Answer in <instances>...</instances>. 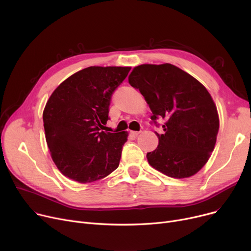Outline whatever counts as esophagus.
<instances>
[{"label":"esophagus","instance_id":"34e87169","mask_svg":"<svg viewBox=\"0 0 251 251\" xmlns=\"http://www.w3.org/2000/svg\"><path fill=\"white\" fill-rule=\"evenodd\" d=\"M139 134H140V131H131V135L134 136V137L138 136Z\"/></svg>","mask_w":251,"mask_h":251}]
</instances>
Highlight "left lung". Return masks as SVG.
<instances>
[{
	"label": "left lung",
	"mask_w": 251,
	"mask_h": 251,
	"mask_svg": "<svg viewBox=\"0 0 251 251\" xmlns=\"http://www.w3.org/2000/svg\"><path fill=\"white\" fill-rule=\"evenodd\" d=\"M139 89L157 118L166 120L159 146L147 157L159 172L172 178H188L208 161L215 149L220 121L216 104L206 88L172 64H143L128 77Z\"/></svg>",
	"instance_id": "obj_1"
}]
</instances>
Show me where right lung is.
Listing matches in <instances>:
<instances>
[{"instance_id":"add662e5","label":"right lung","mask_w":251,"mask_h":251,"mask_svg":"<svg viewBox=\"0 0 251 251\" xmlns=\"http://www.w3.org/2000/svg\"><path fill=\"white\" fill-rule=\"evenodd\" d=\"M130 67L91 66L64 80L43 113L46 140L60 172L79 183L107 177L120 163L127 132H107L114 90Z\"/></svg>"}]
</instances>
